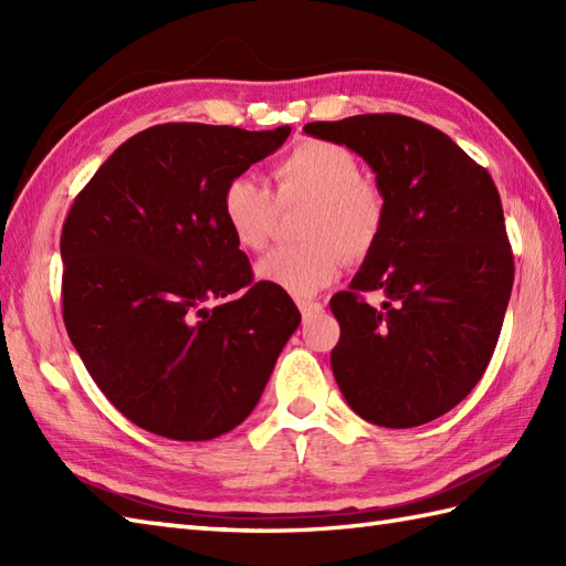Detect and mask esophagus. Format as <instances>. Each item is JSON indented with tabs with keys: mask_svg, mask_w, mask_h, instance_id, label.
I'll list each match as a JSON object with an SVG mask.
<instances>
[{
	"mask_svg": "<svg viewBox=\"0 0 566 566\" xmlns=\"http://www.w3.org/2000/svg\"><path fill=\"white\" fill-rule=\"evenodd\" d=\"M296 306H298V311H302L304 321H311V318H316L318 314H323V304L321 302H311V298H298Z\"/></svg>",
	"mask_w": 566,
	"mask_h": 566,
	"instance_id": "esophagus-1",
	"label": "esophagus"
}]
</instances>
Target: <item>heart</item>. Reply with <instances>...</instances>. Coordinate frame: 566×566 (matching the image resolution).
<instances>
[{
    "instance_id": "b5f03b06",
    "label": "heart",
    "mask_w": 566,
    "mask_h": 566,
    "mask_svg": "<svg viewBox=\"0 0 566 566\" xmlns=\"http://www.w3.org/2000/svg\"><path fill=\"white\" fill-rule=\"evenodd\" d=\"M282 207L308 201L298 235L304 243L280 245L255 264L258 280L294 296H311L340 274L345 258L365 260L384 235L389 201L381 187L359 177L355 155L338 143L302 140L270 167ZM258 179L240 175L221 197L223 221L245 250H262L272 235L276 203Z\"/></svg>"
}]
</instances>
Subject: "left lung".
<instances>
[{"label":"left lung","mask_w":566,"mask_h":566,"mask_svg":"<svg viewBox=\"0 0 566 566\" xmlns=\"http://www.w3.org/2000/svg\"><path fill=\"white\" fill-rule=\"evenodd\" d=\"M304 130L365 158L389 201L350 292L331 298L335 381L369 423L423 426L476 387L496 350L515 274L499 189L450 136L411 116L359 114ZM367 293L382 304L371 307Z\"/></svg>","instance_id":"left-lung-1"}]
</instances>
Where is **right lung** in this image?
I'll use <instances>...</instances> for the list:
<instances>
[{
	"label": "right lung",
	"mask_w": 566,
	"mask_h": 566,
	"mask_svg": "<svg viewBox=\"0 0 566 566\" xmlns=\"http://www.w3.org/2000/svg\"><path fill=\"white\" fill-rule=\"evenodd\" d=\"M290 130L150 126L72 201L60 235L65 328L138 428L170 440L233 430L302 323L290 294L252 282L221 213L226 185Z\"/></svg>",
	"instance_id": "obj_1"
}]
</instances>
